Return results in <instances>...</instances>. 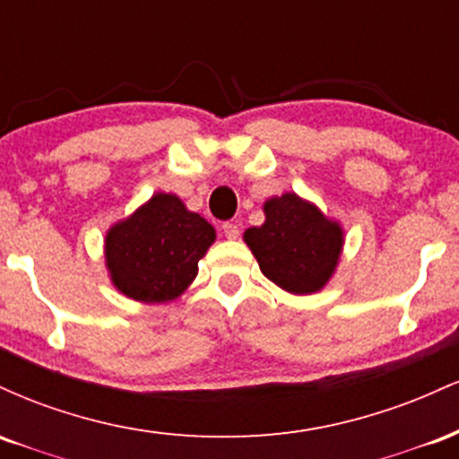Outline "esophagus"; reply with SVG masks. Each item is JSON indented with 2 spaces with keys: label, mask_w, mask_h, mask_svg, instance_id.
<instances>
[{
  "label": "esophagus",
  "mask_w": 459,
  "mask_h": 459,
  "mask_svg": "<svg viewBox=\"0 0 459 459\" xmlns=\"http://www.w3.org/2000/svg\"><path fill=\"white\" fill-rule=\"evenodd\" d=\"M222 230H224L226 239H237V237H239V226L233 224V222H224Z\"/></svg>",
  "instance_id": "obj_1"
}]
</instances>
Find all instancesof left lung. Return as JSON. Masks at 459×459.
<instances>
[{
    "label": "left lung",
    "instance_id": "obj_1",
    "mask_svg": "<svg viewBox=\"0 0 459 459\" xmlns=\"http://www.w3.org/2000/svg\"><path fill=\"white\" fill-rule=\"evenodd\" d=\"M263 212L265 222L244 233L261 272L296 296L321 291L343 250L341 224L293 192L265 200Z\"/></svg>",
    "mask_w": 459,
    "mask_h": 459
}]
</instances>
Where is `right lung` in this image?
<instances>
[{
  "mask_svg": "<svg viewBox=\"0 0 459 459\" xmlns=\"http://www.w3.org/2000/svg\"><path fill=\"white\" fill-rule=\"evenodd\" d=\"M215 241V229L187 212L175 194L149 203L105 235V265L114 287L135 302L160 304L181 296L198 273V261Z\"/></svg>",
  "mask_w": 459,
  "mask_h": 459,
  "instance_id": "obj_1",
  "label": "right lung"
}]
</instances>
